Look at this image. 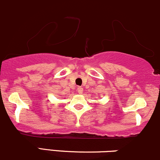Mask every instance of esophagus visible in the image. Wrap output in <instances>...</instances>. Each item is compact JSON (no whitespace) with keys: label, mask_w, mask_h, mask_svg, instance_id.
<instances>
[{"label":"esophagus","mask_w":160,"mask_h":160,"mask_svg":"<svg viewBox=\"0 0 160 160\" xmlns=\"http://www.w3.org/2000/svg\"><path fill=\"white\" fill-rule=\"evenodd\" d=\"M77 91H78V93L82 94V92H83V88H81V87H78V88H77Z\"/></svg>","instance_id":"1"}]
</instances>
